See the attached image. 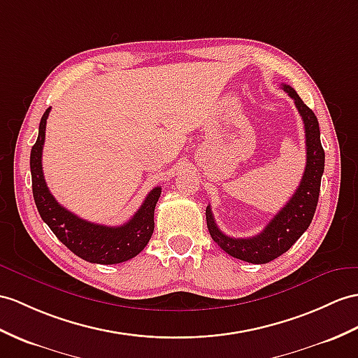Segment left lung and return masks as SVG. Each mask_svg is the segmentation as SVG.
Wrapping results in <instances>:
<instances>
[{"label": "left lung", "mask_w": 358, "mask_h": 358, "mask_svg": "<svg viewBox=\"0 0 358 358\" xmlns=\"http://www.w3.org/2000/svg\"><path fill=\"white\" fill-rule=\"evenodd\" d=\"M282 90L294 100L305 127L307 165L298 189L266 228L255 237L234 238L217 226L211 208L206 206V224L213 240L226 254L252 264H266L289 250L301 235L308 229L316 213L320 179L325 169V152L320 144L319 121L292 86L282 83Z\"/></svg>", "instance_id": "left-lung-1"}]
</instances>
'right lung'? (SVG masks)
<instances>
[{"label": "right lung", "mask_w": 358, "mask_h": 358, "mask_svg": "<svg viewBox=\"0 0 358 358\" xmlns=\"http://www.w3.org/2000/svg\"><path fill=\"white\" fill-rule=\"evenodd\" d=\"M50 109L43 112L38 139L30 153L33 197L41 219L73 254L90 263L118 264L136 257L147 246L153 234L155 206L161 196V187H155L132 219L121 226L91 223L59 205L50 193L42 171V149L45 143V126Z\"/></svg>", "instance_id": "right-lung-1"}]
</instances>
